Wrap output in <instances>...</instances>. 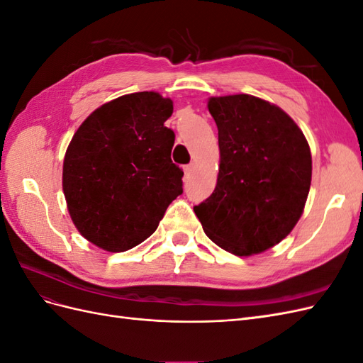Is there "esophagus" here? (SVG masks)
I'll use <instances>...</instances> for the list:
<instances>
[{
  "instance_id": "1",
  "label": "esophagus",
  "mask_w": 363,
  "mask_h": 363,
  "mask_svg": "<svg viewBox=\"0 0 363 363\" xmlns=\"http://www.w3.org/2000/svg\"><path fill=\"white\" fill-rule=\"evenodd\" d=\"M194 171H195V164L194 163L186 164V167H184V179H189L191 175L194 174Z\"/></svg>"
}]
</instances>
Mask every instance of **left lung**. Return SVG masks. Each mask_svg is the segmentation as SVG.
<instances>
[{"instance_id": "obj_1", "label": "left lung", "mask_w": 363, "mask_h": 363, "mask_svg": "<svg viewBox=\"0 0 363 363\" xmlns=\"http://www.w3.org/2000/svg\"><path fill=\"white\" fill-rule=\"evenodd\" d=\"M219 172L215 191L194 207L204 233L236 256L286 238L304 211L312 156L303 131L280 107L239 94L212 96Z\"/></svg>"}]
</instances>
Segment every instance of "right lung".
I'll return each instance as SVG.
<instances>
[{
	"label": "right lung",
	"instance_id": "add662e5",
	"mask_svg": "<svg viewBox=\"0 0 363 363\" xmlns=\"http://www.w3.org/2000/svg\"><path fill=\"white\" fill-rule=\"evenodd\" d=\"M172 101L135 92L98 107L75 131L63 160V194L77 230L106 251H127L156 232L183 194L172 163Z\"/></svg>",
	"mask_w": 363,
	"mask_h": 363
}]
</instances>
